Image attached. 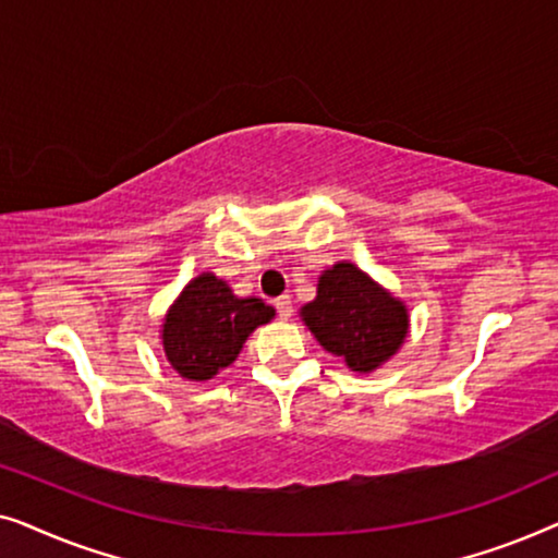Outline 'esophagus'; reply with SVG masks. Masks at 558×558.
I'll return each mask as SVG.
<instances>
[{
	"mask_svg": "<svg viewBox=\"0 0 558 558\" xmlns=\"http://www.w3.org/2000/svg\"><path fill=\"white\" fill-rule=\"evenodd\" d=\"M274 307H277L281 319H289V317H292V312H294L292 310V296H289V294L277 296V300H274Z\"/></svg>",
	"mask_w": 558,
	"mask_h": 558,
	"instance_id": "esophagus-1",
	"label": "esophagus"
}]
</instances>
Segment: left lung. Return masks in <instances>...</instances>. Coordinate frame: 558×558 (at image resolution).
Listing matches in <instances>:
<instances>
[{
    "instance_id": "obj_1",
    "label": "left lung",
    "mask_w": 558,
    "mask_h": 558,
    "mask_svg": "<svg viewBox=\"0 0 558 558\" xmlns=\"http://www.w3.org/2000/svg\"><path fill=\"white\" fill-rule=\"evenodd\" d=\"M300 315L319 345L357 373L380 368L409 332L407 304L350 262L319 274L317 296Z\"/></svg>"
}]
</instances>
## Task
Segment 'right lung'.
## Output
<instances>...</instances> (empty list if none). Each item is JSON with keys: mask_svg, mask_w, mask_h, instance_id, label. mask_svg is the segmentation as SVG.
Returning <instances> with one entry per match:
<instances>
[{"mask_svg": "<svg viewBox=\"0 0 558 558\" xmlns=\"http://www.w3.org/2000/svg\"><path fill=\"white\" fill-rule=\"evenodd\" d=\"M277 315L264 300L235 296L216 274L205 271L182 289L162 323L167 361L182 378L208 380L239 357L258 325Z\"/></svg>", "mask_w": 558, "mask_h": 558, "instance_id": "right-lung-1", "label": "right lung"}]
</instances>
